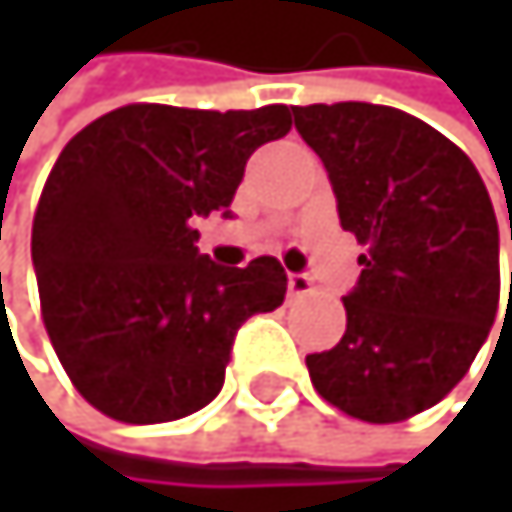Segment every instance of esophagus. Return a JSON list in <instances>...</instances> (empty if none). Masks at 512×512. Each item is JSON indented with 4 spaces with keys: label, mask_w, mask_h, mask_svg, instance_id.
Listing matches in <instances>:
<instances>
[{
    "label": "esophagus",
    "mask_w": 512,
    "mask_h": 512,
    "mask_svg": "<svg viewBox=\"0 0 512 512\" xmlns=\"http://www.w3.org/2000/svg\"><path fill=\"white\" fill-rule=\"evenodd\" d=\"M288 291L294 298H301V294H310L313 291V282L307 273H288Z\"/></svg>",
    "instance_id": "34e87169"
}]
</instances>
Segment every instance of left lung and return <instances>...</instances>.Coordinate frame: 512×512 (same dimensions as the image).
<instances>
[{
  "label": "left lung",
  "instance_id": "1",
  "mask_svg": "<svg viewBox=\"0 0 512 512\" xmlns=\"http://www.w3.org/2000/svg\"><path fill=\"white\" fill-rule=\"evenodd\" d=\"M291 113L328 171L341 227L368 248L344 298V338L307 356L310 381L350 418L405 421L467 375L495 325V208L467 153L396 107L344 101Z\"/></svg>",
  "mask_w": 512,
  "mask_h": 512
}]
</instances>
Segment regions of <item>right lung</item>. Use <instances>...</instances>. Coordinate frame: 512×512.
<instances>
[{"instance_id":"right-lung-1","label":"right lung","mask_w":512,"mask_h":512,"mask_svg":"<svg viewBox=\"0 0 512 512\" xmlns=\"http://www.w3.org/2000/svg\"><path fill=\"white\" fill-rule=\"evenodd\" d=\"M288 128L285 104H128L57 156L33 218L42 322L73 387L107 418L162 424L205 408L239 325L282 304L276 258L218 267L199 254L193 218H233L248 156Z\"/></svg>"}]
</instances>
